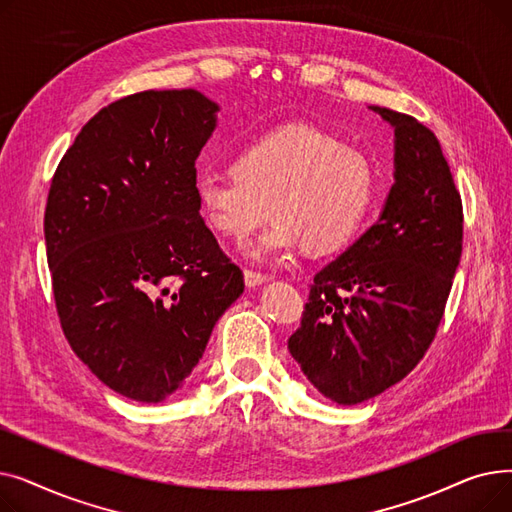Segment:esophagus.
I'll list each match as a JSON object with an SVG mask.
<instances>
[{"label":"esophagus","mask_w":512,"mask_h":512,"mask_svg":"<svg viewBox=\"0 0 512 512\" xmlns=\"http://www.w3.org/2000/svg\"><path fill=\"white\" fill-rule=\"evenodd\" d=\"M265 282H267V278L263 274H257L253 270H245V284H247V288H257V286H261Z\"/></svg>","instance_id":"esophagus-1"}]
</instances>
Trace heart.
Masks as SVG:
<instances>
[{
    "mask_svg": "<svg viewBox=\"0 0 512 512\" xmlns=\"http://www.w3.org/2000/svg\"><path fill=\"white\" fill-rule=\"evenodd\" d=\"M367 159L330 132L288 124L242 145L232 174H201L195 197L203 222L224 238L245 240L265 218L274 224L247 253L272 261L303 247L332 255L355 238L371 199Z\"/></svg>",
    "mask_w": 512,
    "mask_h": 512,
    "instance_id": "obj_1",
    "label": "heart"
}]
</instances>
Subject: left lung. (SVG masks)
I'll return each mask as SVG.
<instances>
[{
  "instance_id": "obj_1",
  "label": "left lung",
  "mask_w": 512,
  "mask_h": 512,
  "mask_svg": "<svg viewBox=\"0 0 512 512\" xmlns=\"http://www.w3.org/2000/svg\"><path fill=\"white\" fill-rule=\"evenodd\" d=\"M394 128V184L378 222L315 274L292 359L351 407L398 384L436 336L463 251V205L436 134L369 105Z\"/></svg>"
}]
</instances>
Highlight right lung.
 Listing matches in <instances>:
<instances>
[{
  "mask_svg": "<svg viewBox=\"0 0 512 512\" xmlns=\"http://www.w3.org/2000/svg\"><path fill=\"white\" fill-rule=\"evenodd\" d=\"M220 105L195 89L110 103L53 174L45 245L62 330L114 392L157 405L245 290L199 213L195 161Z\"/></svg>",
  "mask_w": 512,
  "mask_h": 512,
  "instance_id": "right-lung-1",
  "label": "right lung"
}]
</instances>
